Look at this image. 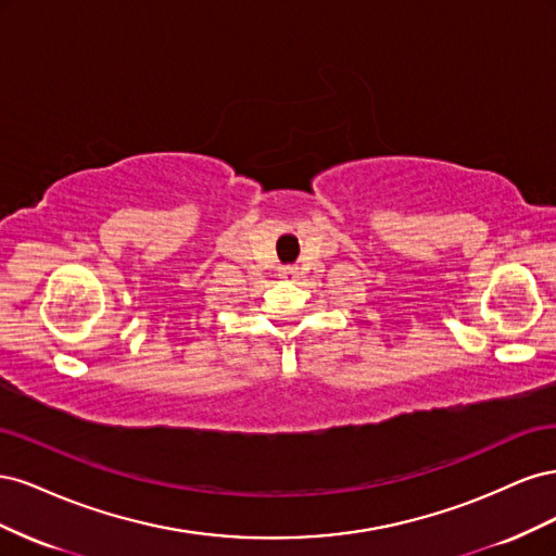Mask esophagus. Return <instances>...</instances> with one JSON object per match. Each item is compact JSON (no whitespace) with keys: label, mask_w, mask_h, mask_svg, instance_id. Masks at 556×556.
Wrapping results in <instances>:
<instances>
[{"label":"esophagus","mask_w":556,"mask_h":556,"mask_svg":"<svg viewBox=\"0 0 556 556\" xmlns=\"http://www.w3.org/2000/svg\"><path fill=\"white\" fill-rule=\"evenodd\" d=\"M280 278L282 280H294L296 278V268L294 266H282L280 268Z\"/></svg>","instance_id":"34e87169"}]
</instances>
